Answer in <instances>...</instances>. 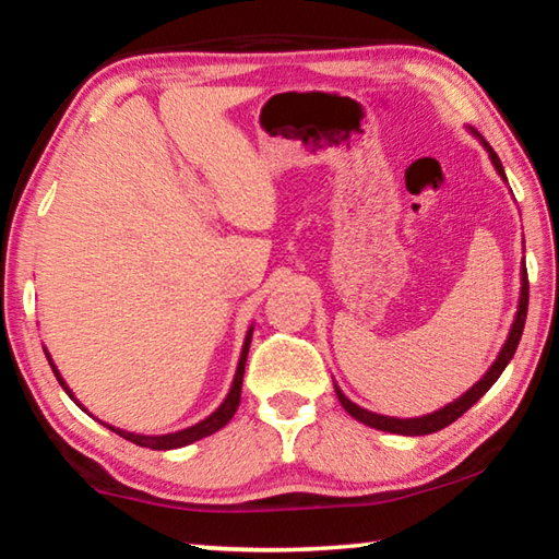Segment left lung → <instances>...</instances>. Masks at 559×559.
I'll list each match as a JSON object with an SVG mask.
<instances>
[{"label": "left lung", "instance_id": "1", "mask_svg": "<svg viewBox=\"0 0 559 559\" xmlns=\"http://www.w3.org/2000/svg\"><path fill=\"white\" fill-rule=\"evenodd\" d=\"M480 143L486 145L490 159H493V165L498 169V175L506 179V173H503V165H500L498 155L493 153V147H490L486 140H480ZM520 281H523V286H520V302H518V316L513 320V328H510V335L506 340L503 349H500V355L493 365H490V370L484 374V380H478L476 384L471 386V390L459 396V400H453L451 404L443 406V409L433 412V414H427V416H416V419H394V416H382V414H374V412H367L362 409V406H357L355 402H349L347 396L340 392V386L335 384V394L340 404L345 406L347 414H353L357 421L367 424V427L372 429H380V431H390V433H402V437H424V433H433L439 431L443 427H449V424H453L459 419V416L466 414L473 404H476L480 396H484L490 386L496 384V380L500 374H503L506 365L513 359L515 349H518V343L520 337H523V328H525V318H527V298H530V286H527V269L523 266V273H520Z\"/></svg>", "mask_w": 559, "mask_h": 559}]
</instances>
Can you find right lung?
<instances>
[{
  "label": "right lung",
  "instance_id": "obj_1",
  "mask_svg": "<svg viewBox=\"0 0 559 559\" xmlns=\"http://www.w3.org/2000/svg\"><path fill=\"white\" fill-rule=\"evenodd\" d=\"M251 333H253V328H249V333H246V340H243V349H241V357H239V367H236L234 384H231L229 394H226V400L222 402L219 409H216L214 414L206 416L204 421L194 424V427L182 429V431L165 433V437H143V433H130V431H122V429H116V427H108V424H106V427H108L110 431L120 433L122 439H128V441H132V443H138V447L155 449V451H169V449H179V447H187V443H194V441H200V439H204V437H212L214 431H219L222 427H226V424H229V419H231L234 412H236V406H239V402H241V382H243L246 355H249V345H251ZM44 353H46V349H44ZM46 357H49V355H46ZM49 365H51V370H53V374H56V380H59V384L63 386L66 394H69L71 400H73V392H71L69 386H66V382L61 380V374H59V370H56V365L51 362V357H49ZM73 402H75V400H73ZM75 404H79V402H75ZM79 406H81V404H79ZM81 409H83V406H81ZM83 412H86V409H83Z\"/></svg>",
  "mask_w": 559,
  "mask_h": 559
}]
</instances>
